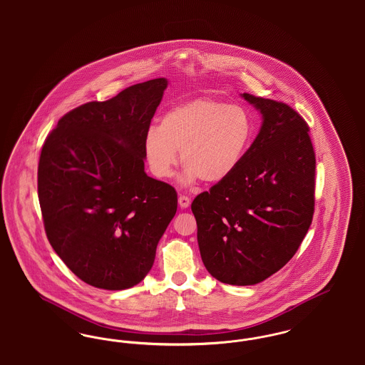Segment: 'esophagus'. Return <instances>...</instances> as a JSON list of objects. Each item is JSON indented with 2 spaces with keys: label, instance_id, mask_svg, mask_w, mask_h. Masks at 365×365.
Segmentation results:
<instances>
[{
  "label": "esophagus",
  "instance_id": "1",
  "mask_svg": "<svg viewBox=\"0 0 365 365\" xmlns=\"http://www.w3.org/2000/svg\"><path fill=\"white\" fill-rule=\"evenodd\" d=\"M178 202H179V207L182 209L189 208L190 207V198L187 195H179L178 198Z\"/></svg>",
  "mask_w": 365,
  "mask_h": 365
}]
</instances>
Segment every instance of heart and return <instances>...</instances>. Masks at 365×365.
Listing matches in <instances>:
<instances>
[{
    "label": "heart",
    "instance_id": "heart-1",
    "mask_svg": "<svg viewBox=\"0 0 365 365\" xmlns=\"http://www.w3.org/2000/svg\"><path fill=\"white\" fill-rule=\"evenodd\" d=\"M252 135L253 120L245 108L202 97L168 109L158 130L146 133L143 155L150 173L167 179L174 174L179 150L185 183L201 179L216 185L241 165Z\"/></svg>",
    "mask_w": 365,
    "mask_h": 365
}]
</instances>
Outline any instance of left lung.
Returning a JSON list of instances; mask_svg holds the SVG:
<instances>
[{"label": "left lung", "mask_w": 365, "mask_h": 365, "mask_svg": "<svg viewBox=\"0 0 365 365\" xmlns=\"http://www.w3.org/2000/svg\"><path fill=\"white\" fill-rule=\"evenodd\" d=\"M241 96L260 112V131L237 171L198 194L191 210L209 274L250 286L278 272L305 238L314 210L316 158L308 124L293 108Z\"/></svg>", "instance_id": "left-lung-1"}]
</instances>
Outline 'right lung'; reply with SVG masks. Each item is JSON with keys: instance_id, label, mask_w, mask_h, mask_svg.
Returning a JSON list of instances; mask_svg holds the SVG:
<instances>
[{"instance_id": "obj_1", "label": "right lung", "mask_w": 365, "mask_h": 365, "mask_svg": "<svg viewBox=\"0 0 365 365\" xmlns=\"http://www.w3.org/2000/svg\"><path fill=\"white\" fill-rule=\"evenodd\" d=\"M168 86L157 78L64 115L42 146L38 198L58 257L87 284L124 290L150 271L178 194L145 173L143 138Z\"/></svg>"}]
</instances>
